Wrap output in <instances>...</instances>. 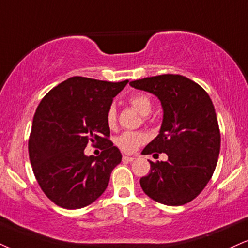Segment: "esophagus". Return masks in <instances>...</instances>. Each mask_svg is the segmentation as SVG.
Instances as JSON below:
<instances>
[{
	"label": "esophagus",
	"instance_id": "obj_1",
	"mask_svg": "<svg viewBox=\"0 0 248 248\" xmlns=\"http://www.w3.org/2000/svg\"><path fill=\"white\" fill-rule=\"evenodd\" d=\"M134 159H135V157H134V156H128V155H124V156H122V160H124V163L133 162Z\"/></svg>",
	"mask_w": 248,
	"mask_h": 248
}]
</instances>
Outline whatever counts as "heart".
<instances>
[{"mask_svg":"<svg viewBox=\"0 0 248 248\" xmlns=\"http://www.w3.org/2000/svg\"><path fill=\"white\" fill-rule=\"evenodd\" d=\"M130 105L136 109L140 114L148 115L153 109V101L147 94L137 93L134 94L129 99ZM106 122L109 128H114L116 124V109L114 106H111L107 109ZM147 134L142 132H124L116 136L115 143L119 148L124 153H134L139 149L143 143L147 142Z\"/></svg>","mask_w":248,"mask_h":248,"instance_id":"heart-1","label":"heart"}]
</instances>
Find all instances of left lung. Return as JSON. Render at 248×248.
Instances as JSON below:
<instances>
[{
	"label": "left lung",
	"instance_id": "obj_1",
	"mask_svg": "<svg viewBox=\"0 0 248 248\" xmlns=\"http://www.w3.org/2000/svg\"><path fill=\"white\" fill-rule=\"evenodd\" d=\"M130 86L156 95L163 107L159 134L142 155H168L166 162H150L140 180L149 198L166 205L188 203L203 190L216 169L220 134L210 97L181 75H159L133 80Z\"/></svg>",
	"mask_w": 248,
	"mask_h": 248
}]
</instances>
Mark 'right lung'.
<instances>
[{
	"instance_id": "obj_1",
	"label": "right lung",
	"mask_w": 248,
	"mask_h": 248,
	"mask_svg": "<svg viewBox=\"0 0 248 248\" xmlns=\"http://www.w3.org/2000/svg\"><path fill=\"white\" fill-rule=\"evenodd\" d=\"M127 83L70 77L39 104L29 140L30 162L43 192L59 207L84 208L105 192L122 159L108 140L106 113ZM88 141L102 147L99 156L84 154Z\"/></svg>"
}]
</instances>
